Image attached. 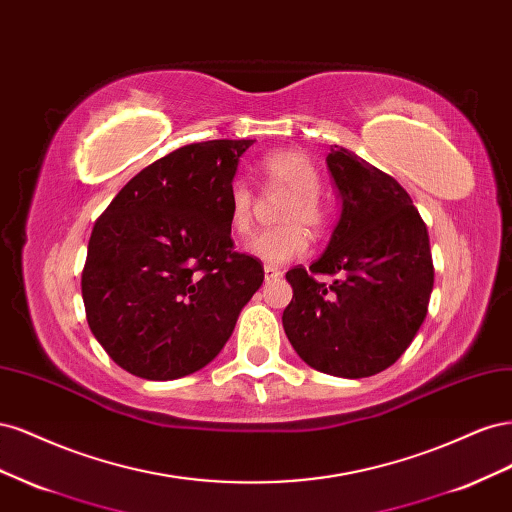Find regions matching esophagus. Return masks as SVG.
Wrapping results in <instances>:
<instances>
[{"mask_svg": "<svg viewBox=\"0 0 512 512\" xmlns=\"http://www.w3.org/2000/svg\"><path fill=\"white\" fill-rule=\"evenodd\" d=\"M280 275H282V271L277 269V267H271V265H267V267H265V280H267V282L277 280V277H280Z\"/></svg>", "mask_w": 512, "mask_h": 512, "instance_id": "obj_1", "label": "esophagus"}]
</instances>
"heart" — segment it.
Segmentation results:
<instances>
[{"instance_id":"b5f03b06","label":"heart","mask_w":512,"mask_h":512,"mask_svg":"<svg viewBox=\"0 0 512 512\" xmlns=\"http://www.w3.org/2000/svg\"><path fill=\"white\" fill-rule=\"evenodd\" d=\"M260 173L269 194L284 192L286 198L277 207V222L260 230L247 241V252L267 265H284L305 254L309 239L303 225L318 230L324 224V205L320 200L322 179L316 164L303 151L280 149L262 158ZM230 228L237 235H247L254 226L258 196L245 181L237 179L228 190Z\"/></svg>"}]
</instances>
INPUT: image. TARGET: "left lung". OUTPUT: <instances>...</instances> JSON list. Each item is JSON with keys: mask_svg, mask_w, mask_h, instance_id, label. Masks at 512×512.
Returning a JSON list of instances; mask_svg holds the SVG:
<instances>
[{"mask_svg": "<svg viewBox=\"0 0 512 512\" xmlns=\"http://www.w3.org/2000/svg\"><path fill=\"white\" fill-rule=\"evenodd\" d=\"M342 211L324 254L286 273L284 331L324 374L367 378L391 367L427 316L433 288L429 232L410 194L380 168L331 145ZM316 274H337L331 285Z\"/></svg>", "mask_w": 512, "mask_h": 512, "instance_id": "1", "label": "left lung"}]
</instances>
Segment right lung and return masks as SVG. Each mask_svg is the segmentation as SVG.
I'll list each match as a JSON object with an SVG mask.
<instances>
[{
  "mask_svg": "<svg viewBox=\"0 0 512 512\" xmlns=\"http://www.w3.org/2000/svg\"><path fill=\"white\" fill-rule=\"evenodd\" d=\"M254 141L175 149L132 177L91 230L85 316L111 359L145 380L203 369L265 280L235 250L228 190Z\"/></svg>",
  "mask_w": 512,
  "mask_h": 512,
  "instance_id": "add662e5",
  "label": "right lung"
}]
</instances>
